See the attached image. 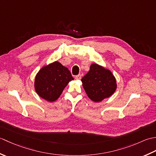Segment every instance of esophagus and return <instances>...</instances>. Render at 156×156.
I'll return each instance as SVG.
<instances>
[{"instance_id": "esophagus-1", "label": "esophagus", "mask_w": 156, "mask_h": 156, "mask_svg": "<svg viewBox=\"0 0 156 156\" xmlns=\"http://www.w3.org/2000/svg\"><path fill=\"white\" fill-rule=\"evenodd\" d=\"M75 78L76 79V80H80L81 79V75L79 74V75H77L75 76Z\"/></svg>"}]
</instances>
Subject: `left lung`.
Returning a JSON list of instances; mask_svg holds the SVG:
<instances>
[{
  "label": "left lung",
  "mask_w": 156,
  "mask_h": 156,
  "mask_svg": "<svg viewBox=\"0 0 156 156\" xmlns=\"http://www.w3.org/2000/svg\"><path fill=\"white\" fill-rule=\"evenodd\" d=\"M81 81L89 98L96 102L110 97L117 89L116 79L112 72L97 64H91L90 70Z\"/></svg>",
  "instance_id": "8db88e82"
}]
</instances>
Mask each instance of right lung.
I'll list each match as a JSON object with an SVG mask.
<instances>
[{
	"mask_svg": "<svg viewBox=\"0 0 156 156\" xmlns=\"http://www.w3.org/2000/svg\"><path fill=\"white\" fill-rule=\"evenodd\" d=\"M74 80L69 69L54 62L44 66L35 78V89L41 98L49 102L57 100L69 82Z\"/></svg>",
	"mask_w": 156,
	"mask_h": 156,
	"instance_id": "right-lung-1",
	"label": "right lung"
}]
</instances>
